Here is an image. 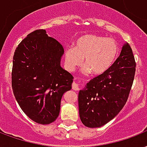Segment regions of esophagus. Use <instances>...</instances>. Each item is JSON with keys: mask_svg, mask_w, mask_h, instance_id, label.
I'll list each match as a JSON object with an SVG mask.
<instances>
[{"mask_svg": "<svg viewBox=\"0 0 147 147\" xmlns=\"http://www.w3.org/2000/svg\"><path fill=\"white\" fill-rule=\"evenodd\" d=\"M72 90H76V91H77V90H79V86H78V84L77 83H76V82H74L73 83H72Z\"/></svg>", "mask_w": 147, "mask_h": 147, "instance_id": "34e87169", "label": "esophagus"}]
</instances>
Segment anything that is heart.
<instances>
[{
    "instance_id": "1",
    "label": "heart",
    "mask_w": 147,
    "mask_h": 147,
    "mask_svg": "<svg viewBox=\"0 0 147 147\" xmlns=\"http://www.w3.org/2000/svg\"><path fill=\"white\" fill-rule=\"evenodd\" d=\"M118 54L119 47L115 40L104 36L86 35L76 41L75 47L65 49V67L69 71H73L84 59L86 73L101 76L111 68Z\"/></svg>"
}]
</instances>
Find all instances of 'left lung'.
Instances as JSON below:
<instances>
[{
  "instance_id": "8db88e82",
  "label": "left lung",
  "mask_w": 147,
  "mask_h": 147,
  "mask_svg": "<svg viewBox=\"0 0 147 147\" xmlns=\"http://www.w3.org/2000/svg\"><path fill=\"white\" fill-rule=\"evenodd\" d=\"M136 66L132 50L125 43L111 68L79 91V117L85 126H103L120 112L129 98Z\"/></svg>"
}]
</instances>
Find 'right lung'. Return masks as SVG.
Returning a JSON list of instances; mask_svg holds the SVG:
<instances>
[{"label": "right lung", "instance_id": "add662e5", "mask_svg": "<svg viewBox=\"0 0 147 147\" xmlns=\"http://www.w3.org/2000/svg\"><path fill=\"white\" fill-rule=\"evenodd\" d=\"M64 47L46 30L30 32L16 47L11 86L18 105L30 119L48 125L57 119L63 94L73 76L61 67Z\"/></svg>", "mask_w": 147, "mask_h": 147}]
</instances>
